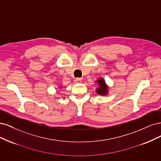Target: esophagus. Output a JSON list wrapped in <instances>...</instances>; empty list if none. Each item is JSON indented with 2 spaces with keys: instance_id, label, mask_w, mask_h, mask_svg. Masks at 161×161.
Segmentation results:
<instances>
[{
  "instance_id": "obj_1",
  "label": "esophagus",
  "mask_w": 161,
  "mask_h": 161,
  "mask_svg": "<svg viewBox=\"0 0 161 161\" xmlns=\"http://www.w3.org/2000/svg\"><path fill=\"white\" fill-rule=\"evenodd\" d=\"M75 83H80V82H81V78H79V77H77V78H75V80H74Z\"/></svg>"
}]
</instances>
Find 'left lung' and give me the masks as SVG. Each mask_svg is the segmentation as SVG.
<instances>
[{"mask_svg":"<svg viewBox=\"0 0 161 161\" xmlns=\"http://www.w3.org/2000/svg\"><path fill=\"white\" fill-rule=\"evenodd\" d=\"M98 84H99V87L97 88L96 92L98 94L100 95H103L107 94V86L105 84L104 80L102 78H100L97 81Z\"/></svg>","mask_w":161,"mask_h":161,"instance_id":"8db88e82","label":"left lung"}]
</instances>
